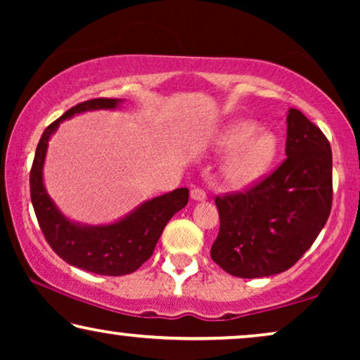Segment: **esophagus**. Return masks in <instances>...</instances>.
I'll return each instance as SVG.
<instances>
[{
	"instance_id": "obj_1",
	"label": "esophagus",
	"mask_w": 360,
	"mask_h": 360,
	"mask_svg": "<svg viewBox=\"0 0 360 360\" xmlns=\"http://www.w3.org/2000/svg\"><path fill=\"white\" fill-rule=\"evenodd\" d=\"M190 195H191V198L196 200V201H201V200L206 198V191L203 188H193V190H191Z\"/></svg>"
}]
</instances>
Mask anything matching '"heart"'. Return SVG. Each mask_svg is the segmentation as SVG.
Here are the masks:
<instances>
[{"instance_id":"obj_1","label":"heart","mask_w":360,"mask_h":360,"mask_svg":"<svg viewBox=\"0 0 360 360\" xmlns=\"http://www.w3.org/2000/svg\"><path fill=\"white\" fill-rule=\"evenodd\" d=\"M257 124L250 121L234 122L221 132L218 147L233 152L224 165V176L236 186L248 185L259 179L277 154V139L270 132H257Z\"/></svg>"}]
</instances>
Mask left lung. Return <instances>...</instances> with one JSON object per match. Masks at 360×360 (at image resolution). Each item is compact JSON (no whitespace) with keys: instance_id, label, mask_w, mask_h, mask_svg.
Instances as JSON below:
<instances>
[{"instance_id":"left-lung-1","label":"left lung","mask_w":360,"mask_h":360,"mask_svg":"<svg viewBox=\"0 0 360 360\" xmlns=\"http://www.w3.org/2000/svg\"><path fill=\"white\" fill-rule=\"evenodd\" d=\"M287 122V159L249 188L214 200L219 233L211 259L234 277H269L293 267L331 213L329 141L295 108Z\"/></svg>"}]
</instances>
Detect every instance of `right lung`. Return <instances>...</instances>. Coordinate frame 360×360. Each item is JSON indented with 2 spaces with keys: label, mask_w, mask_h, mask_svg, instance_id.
I'll list each match as a JSON object with an SVG mask.
<instances>
[{
  "label": "right lung",
  "mask_w": 360,
  "mask_h": 360,
  "mask_svg": "<svg viewBox=\"0 0 360 360\" xmlns=\"http://www.w3.org/2000/svg\"><path fill=\"white\" fill-rule=\"evenodd\" d=\"M120 100L95 98L78 103L49 124L39 141L29 174L31 201L44 238L53 252L73 267L100 275H127L141 267L154 252L165 224L188 203V188H176L146 201L124 219L110 226H78L68 221L49 198L42 181L47 144L53 131L67 117L90 110H112Z\"/></svg>",
  "instance_id": "add662e5"
}]
</instances>
